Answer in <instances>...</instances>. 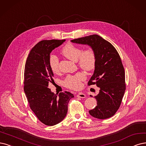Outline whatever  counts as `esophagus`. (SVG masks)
I'll return each instance as SVG.
<instances>
[{
  "label": "esophagus",
  "instance_id": "obj_1",
  "mask_svg": "<svg viewBox=\"0 0 146 146\" xmlns=\"http://www.w3.org/2000/svg\"><path fill=\"white\" fill-rule=\"evenodd\" d=\"M76 96L78 97V98H82V99L85 98V97H86L85 94H84V93H79L76 95Z\"/></svg>",
  "mask_w": 146,
  "mask_h": 146
}]
</instances>
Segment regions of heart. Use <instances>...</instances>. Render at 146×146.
<instances>
[{
  "instance_id": "1",
  "label": "heart",
  "mask_w": 146,
  "mask_h": 146,
  "mask_svg": "<svg viewBox=\"0 0 146 146\" xmlns=\"http://www.w3.org/2000/svg\"><path fill=\"white\" fill-rule=\"evenodd\" d=\"M61 53L70 60L78 61L79 67L85 71H91L95 67L96 57L92 48H87L82 51L80 47L72 43H68L62 48ZM49 65L53 73L59 72V59L56 55L50 56ZM85 79V74L82 72H78L75 74L68 75L65 78L63 84L65 87L70 89L78 90L81 87V82Z\"/></svg>"
}]
</instances>
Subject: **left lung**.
I'll return each mask as SVG.
<instances>
[{
  "label": "left lung",
  "mask_w": 146,
  "mask_h": 146,
  "mask_svg": "<svg viewBox=\"0 0 146 146\" xmlns=\"http://www.w3.org/2000/svg\"><path fill=\"white\" fill-rule=\"evenodd\" d=\"M71 41L90 46L96 54L94 72L88 84H96L100 90L94 96L98 105L89 111L90 114L99 119L111 117L119 108L126 90L125 69L119 54L110 42L98 35Z\"/></svg>",
  "instance_id": "obj_1"
}]
</instances>
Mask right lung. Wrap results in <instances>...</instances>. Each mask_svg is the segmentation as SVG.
Wrapping results in <instances>:
<instances>
[{"label":"right lung","instance_id":"obj_1","mask_svg":"<svg viewBox=\"0 0 146 146\" xmlns=\"http://www.w3.org/2000/svg\"><path fill=\"white\" fill-rule=\"evenodd\" d=\"M66 40H42L32 48L25 64L24 91L31 109L47 126H54L66 117L68 103L74 96L65 91L54 94L48 88L53 73L49 65L52 51Z\"/></svg>","mask_w":146,"mask_h":146}]
</instances>
